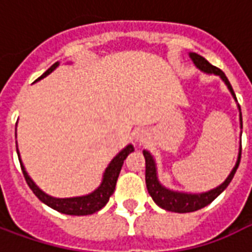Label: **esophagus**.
I'll list each match as a JSON object with an SVG mask.
<instances>
[{
	"label": "esophagus",
	"mask_w": 252,
	"mask_h": 252,
	"mask_svg": "<svg viewBox=\"0 0 252 252\" xmlns=\"http://www.w3.org/2000/svg\"><path fill=\"white\" fill-rule=\"evenodd\" d=\"M135 140L137 142V144L142 146L143 143H146V140H147V133L144 131H139L136 133V136H135Z\"/></svg>",
	"instance_id": "esophagus-1"
}]
</instances>
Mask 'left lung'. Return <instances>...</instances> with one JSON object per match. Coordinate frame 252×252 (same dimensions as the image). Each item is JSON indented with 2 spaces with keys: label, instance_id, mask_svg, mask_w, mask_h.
I'll return each mask as SVG.
<instances>
[{
  "label": "left lung",
  "instance_id": "8db88e82",
  "mask_svg": "<svg viewBox=\"0 0 252 252\" xmlns=\"http://www.w3.org/2000/svg\"><path fill=\"white\" fill-rule=\"evenodd\" d=\"M189 57L191 59V62L194 63V66L200 71L205 72V74H213V75H217V77L221 78V81L225 83V86L229 90V93L232 94L233 99L238 102L236 95L233 93L232 86H231V83H229V81L225 77V74L221 70H219L217 67L212 66L205 58H202L198 54H195V52H189ZM238 109L240 128H243L242 112H240V106L239 105ZM240 154H242V140H240V147H239L236 163H235L233 169L231 170L229 175L225 178V181L222 182L221 185L216 186L215 189L208 190V191H202V193H186V191H178V190L169 189V188H166V186L160 184V181L158 178L157 162H155L153 155L150 154V151L144 150L143 155H144V159H146V185H147L148 193L153 197L154 202L158 206H160L162 209H164V211L175 212V213H189V212L198 211L201 208L209 205L212 201L215 200L216 197H219L224 190L227 189V186L232 181L233 175H235V173H236V170L239 167V163H240Z\"/></svg>",
  "mask_w": 252,
  "mask_h": 252
}]
</instances>
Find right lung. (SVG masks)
<instances>
[{"label":"right lung","instance_id":"1","mask_svg":"<svg viewBox=\"0 0 252 252\" xmlns=\"http://www.w3.org/2000/svg\"><path fill=\"white\" fill-rule=\"evenodd\" d=\"M59 66V62L54 63L48 70H47L41 77H39L36 79L35 82L40 81L43 78H46L47 75H50L57 67ZM17 126V124H16ZM17 144V142H16ZM17 147V146H16ZM135 151V148L132 144H128L126 147L121 150L120 153L116 155L115 158L112 159L108 164V167L105 169L104 174H102V180H101V184L97 189H94L92 193L85 195H78V197H67V198H58V197H52V195L47 194L43 190L36 185L33 180L31 178L30 174L27 173L24 164H23V160H21V157H20L19 147H17V155H19L20 164H21V170H23V174L25 177V181L27 184L31 188V190L35 193V195L41 201L44 202L46 205H48L52 209L61 212V213H64V215H71V216H88V215H93L95 212H98L99 209H102L108 201H109L110 195L113 194V191L116 189V182H117V178H119V174H120L121 167H123V163L126 159V157Z\"/></svg>","mask_w":252,"mask_h":252}]
</instances>
